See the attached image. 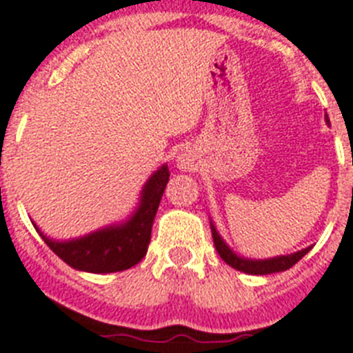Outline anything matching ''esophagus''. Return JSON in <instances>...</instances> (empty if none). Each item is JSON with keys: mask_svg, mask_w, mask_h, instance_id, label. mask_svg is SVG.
<instances>
[{"mask_svg": "<svg viewBox=\"0 0 353 353\" xmlns=\"http://www.w3.org/2000/svg\"><path fill=\"white\" fill-rule=\"evenodd\" d=\"M177 165H179V168H183V170H192V168H194V159H192L190 156L183 154V156H179V159H177Z\"/></svg>", "mask_w": 353, "mask_h": 353, "instance_id": "34e87169", "label": "esophagus"}]
</instances>
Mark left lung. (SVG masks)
Here are the masks:
<instances>
[{"label": "left lung", "mask_w": 353, "mask_h": 353, "mask_svg": "<svg viewBox=\"0 0 353 353\" xmlns=\"http://www.w3.org/2000/svg\"><path fill=\"white\" fill-rule=\"evenodd\" d=\"M326 123H330L328 121V116H326ZM210 228L212 237H214V245H216V250L221 256V259L225 261L226 265H230L232 268L245 272V274H252V276H266V274H276V272L288 270V268L296 265L301 257H305L312 250V246H308V248H303L299 252L288 254V256H277L270 257V259H248V257L237 256L236 252L226 245L225 239L216 230L214 223H210Z\"/></svg>", "instance_id": "8db88e82"}]
</instances>
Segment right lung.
Returning <instances> with one entry per match:
<instances>
[{
  "mask_svg": "<svg viewBox=\"0 0 353 353\" xmlns=\"http://www.w3.org/2000/svg\"><path fill=\"white\" fill-rule=\"evenodd\" d=\"M168 177L170 174L167 165L157 168L143 186L137 208L132 212L127 221L105 226L87 236L68 241H56L52 237L45 236L34 221L32 225L48 248L76 270L90 274L127 270L147 256L152 225L157 206L161 203L163 192L167 188Z\"/></svg>",
  "mask_w": 353,
  "mask_h": 353,
  "instance_id": "obj_1",
  "label": "right lung"
}]
</instances>
